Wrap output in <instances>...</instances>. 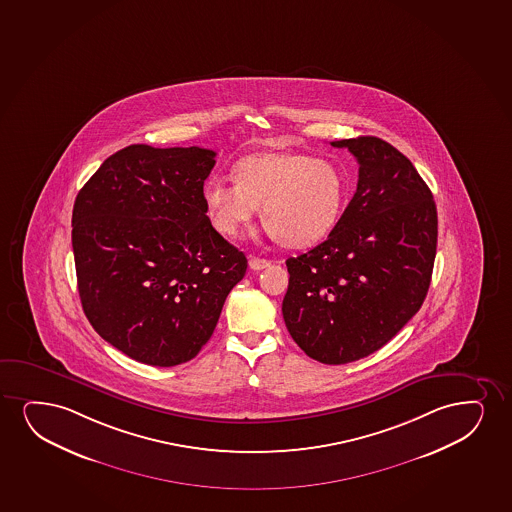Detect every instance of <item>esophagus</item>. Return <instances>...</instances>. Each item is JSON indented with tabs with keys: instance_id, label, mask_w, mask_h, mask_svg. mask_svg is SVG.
Masks as SVG:
<instances>
[{
	"instance_id": "obj_1",
	"label": "esophagus",
	"mask_w": 512,
	"mask_h": 512,
	"mask_svg": "<svg viewBox=\"0 0 512 512\" xmlns=\"http://www.w3.org/2000/svg\"><path fill=\"white\" fill-rule=\"evenodd\" d=\"M268 266H270L268 259L256 258V256L249 258V268H251V270L258 272V270H263V268H268Z\"/></svg>"
}]
</instances>
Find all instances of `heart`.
Listing matches in <instances>:
<instances>
[{
	"instance_id": "heart-1",
	"label": "heart",
	"mask_w": 512,
	"mask_h": 512,
	"mask_svg": "<svg viewBox=\"0 0 512 512\" xmlns=\"http://www.w3.org/2000/svg\"><path fill=\"white\" fill-rule=\"evenodd\" d=\"M233 180L211 178L202 202L214 230L237 239L261 207L280 244L303 249L324 240L343 214L346 178L334 162L298 152H261L233 166Z\"/></svg>"
}]
</instances>
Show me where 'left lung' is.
Masks as SVG:
<instances>
[{"label": "left lung", "instance_id": "8db88e82", "mask_svg": "<svg viewBox=\"0 0 512 512\" xmlns=\"http://www.w3.org/2000/svg\"><path fill=\"white\" fill-rule=\"evenodd\" d=\"M360 164L327 240L285 261V327L306 355L343 365L381 350L421 310L433 275L438 214L414 164L376 136L330 142Z\"/></svg>", "mask_w": 512, "mask_h": 512}]
</instances>
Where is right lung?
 Masks as SVG:
<instances>
[{"label": "right lung", "instance_id": "1", "mask_svg": "<svg viewBox=\"0 0 512 512\" xmlns=\"http://www.w3.org/2000/svg\"><path fill=\"white\" fill-rule=\"evenodd\" d=\"M213 150L130 145L79 190L72 249L93 329L136 362L173 367L213 336L247 259L214 230L202 188Z\"/></svg>", "mask_w": 512, "mask_h": 512}]
</instances>
